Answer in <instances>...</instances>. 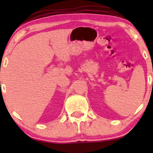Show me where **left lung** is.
Segmentation results:
<instances>
[{"label":"left lung","instance_id":"1","mask_svg":"<svg viewBox=\"0 0 153 153\" xmlns=\"http://www.w3.org/2000/svg\"><path fill=\"white\" fill-rule=\"evenodd\" d=\"M152 85H153V83H152Z\"/></svg>","mask_w":153,"mask_h":153}]
</instances>
